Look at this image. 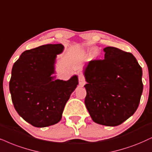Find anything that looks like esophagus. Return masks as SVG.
I'll list each match as a JSON object with an SVG mask.
<instances>
[{"label": "esophagus", "mask_w": 152, "mask_h": 152, "mask_svg": "<svg viewBox=\"0 0 152 152\" xmlns=\"http://www.w3.org/2000/svg\"><path fill=\"white\" fill-rule=\"evenodd\" d=\"M78 82H79L80 86H83L86 84L85 77H84L83 74H81V73L78 75Z\"/></svg>", "instance_id": "obj_1"}]
</instances>
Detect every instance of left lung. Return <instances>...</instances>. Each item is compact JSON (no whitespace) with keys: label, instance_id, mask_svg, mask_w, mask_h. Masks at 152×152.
<instances>
[{"label":"left lung","instance_id":"8db88e82","mask_svg":"<svg viewBox=\"0 0 152 152\" xmlns=\"http://www.w3.org/2000/svg\"><path fill=\"white\" fill-rule=\"evenodd\" d=\"M104 59L92 60L84 70L85 104L94 122L116 126L133 115L143 90L142 70L130 53L104 48Z\"/></svg>","mask_w":152,"mask_h":152}]
</instances>
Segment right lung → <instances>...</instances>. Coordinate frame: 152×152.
I'll list each match as a JSON object with an SVG mask.
<instances>
[{"instance_id":"right-lung-1","label":"right lung","mask_w":152,"mask_h":152,"mask_svg":"<svg viewBox=\"0 0 152 152\" xmlns=\"http://www.w3.org/2000/svg\"><path fill=\"white\" fill-rule=\"evenodd\" d=\"M62 44H47L22 53L12 69L9 87L14 107L28 124L37 128L56 124L71 94L78 84L77 76L55 80L57 55Z\"/></svg>"}]
</instances>
